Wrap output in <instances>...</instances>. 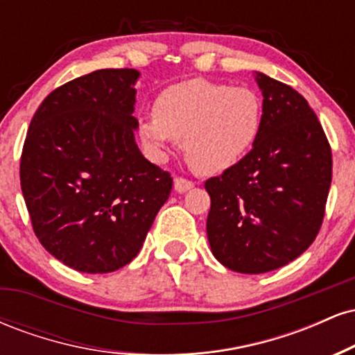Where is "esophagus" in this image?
<instances>
[{
    "label": "esophagus",
    "instance_id": "1",
    "mask_svg": "<svg viewBox=\"0 0 355 355\" xmlns=\"http://www.w3.org/2000/svg\"><path fill=\"white\" fill-rule=\"evenodd\" d=\"M193 185H195V183L189 180V178H183V177L175 178V190L180 191V193H183V191H187L190 189H193Z\"/></svg>",
    "mask_w": 355,
    "mask_h": 355
}]
</instances>
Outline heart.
<instances>
[{"mask_svg": "<svg viewBox=\"0 0 355 355\" xmlns=\"http://www.w3.org/2000/svg\"><path fill=\"white\" fill-rule=\"evenodd\" d=\"M153 115L140 120L138 135L153 157L177 140L195 170L218 173L234 166L262 128V101L254 89L203 78L175 83L157 96Z\"/></svg>", "mask_w": 355, "mask_h": 355, "instance_id": "1", "label": "heart"}]
</instances>
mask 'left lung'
<instances>
[{"label": "left lung", "mask_w": 355, "mask_h": 355, "mask_svg": "<svg viewBox=\"0 0 355 355\" xmlns=\"http://www.w3.org/2000/svg\"><path fill=\"white\" fill-rule=\"evenodd\" d=\"M262 128L252 150L209 178L207 237L222 266L263 274L304 254L319 234L332 182V152L319 118L288 85L263 73Z\"/></svg>", "instance_id": "8db88e82"}]
</instances>
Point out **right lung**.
I'll list each match as a JSON object with an SVG mask.
<instances>
[{"mask_svg":"<svg viewBox=\"0 0 355 355\" xmlns=\"http://www.w3.org/2000/svg\"><path fill=\"white\" fill-rule=\"evenodd\" d=\"M132 68L96 70L53 89L31 118L19 180L40 243L87 274L132 262L173 178L138 150Z\"/></svg>","mask_w":355,"mask_h":355,"instance_id":"add662e5","label":"right lung"}]
</instances>
